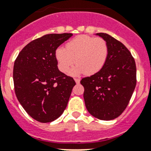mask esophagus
<instances>
[{"label":"esophagus","mask_w":151,"mask_h":151,"mask_svg":"<svg viewBox=\"0 0 151 151\" xmlns=\"http://www.w3.org/2000/svg\"><path fill=\"white\" fill-rule=\"evenodd\" d=\"M74 80H75V82H76V83H77V84L80 83V79L75 78V79H74Z\"/></svg>","instance_id":"obj_1"}]
</instances>
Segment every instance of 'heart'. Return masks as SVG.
<instances>
[{
    "instance_id": "1",
    "label": "heart",
    "mask_w": 151,
    "mask_h": 151,
    "mask_svg": "<svg viewBox=\"0 0 151 151\" xmlns=\"http://www.w3.org/2000/svg\"><path fill=\"white\" fill-rule=\"evenodd\" d=\"M109 54V47L105 39L88 35L76 36L65 45V48L59 47L55 52L58 68L67 73L74 64L77 65L71 74L83 73L92 75L100 71L105 65Z\"/></svg>"
}]
</instances>
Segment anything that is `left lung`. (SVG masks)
Segmentation results:
<instances>
[{
    "mask_svg": "<svg viewBox=\"0 0 151 151\" xmlns=\"http://www.w3.org/2000/svg\"><path fill=\"white\" fill-rule=\"evenodd\" d=\"M96 35L107 42V60L101 71L83 78L80 83L88 112L98 119L109 121L122 115L129 104L136 85V66L122 42L106 33Z\"/></svg>",
    "mask_w": 151,
    "mask_h": 151,
    "instance_id": "left-lung-1",
    "label": "left lung"
}]
</instances>
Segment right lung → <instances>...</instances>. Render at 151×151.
<instances>
[{"instance_id":"right-lung-1","label":"right lung","mask_w":151,"mask_h":151,"mask_svg":"<svg viewBox=\"0 0 151 151\" xmlns=\"http://www.w3.org/2000/svg\"><path fill=\"white\" fill-rule=\"evenodd\" d=\"M72 33L47 34L27 44L14 63L18 101L28 115L42 123L58 118L67 106L75 81L58 69L55 52Z\"/></svg>"}]
</instances>
